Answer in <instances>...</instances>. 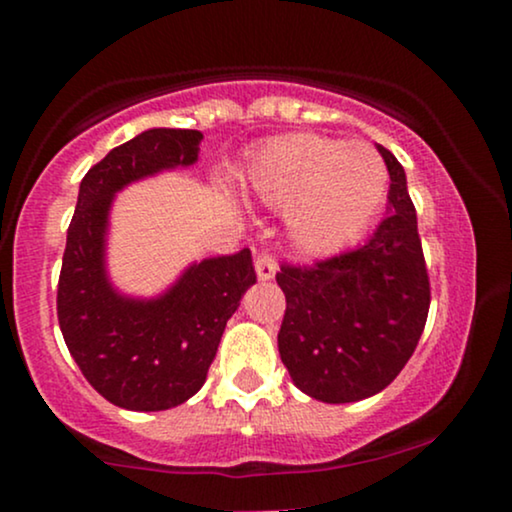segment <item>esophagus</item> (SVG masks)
<instances>
[{
  "label": "esophagus",
  "mask_w": 512,
  "mask_h": 512,
  "mask_svg": "<svg viewBox=\"0 0 512 512\" xmlns=\"http://www.w3.org/2000/svg\"><path fill=\"white\" fill-rule=\"evenodd\" d=\"M276 269H279V264H276L272 252H262V255H257L255 260V272H257V279L260 281H269L274 279Z\"/></svg>",
  "instance_id": "esophagus-1"
}]
</instances>
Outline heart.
I'll return each mask as SVG.
<instances>
[{
    "label": "heart",
    "instance_id": "1",
    "mask_svg": "<svg viewBox=\"0 0 512 512\" xmlns=\"http://www.w3.org/2000/svg\"><path fill=\"white\" fill-rule=\"evenodd\" d=\"M387 166L373 146L317 134L269 142L245 170V187L269 207H289L293 243L313 255L351 245L387 197Z\"/></svg>",
    "mask_w": 512,
    "mask_h": 512
}]
</instances>
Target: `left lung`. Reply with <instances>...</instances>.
<instances>
[{
  "label": "left lung",
  "instance_id": "obj_1",
  "mask_svg": "<svg viewBox=\"0 0 512 512\" xmlns=\"http://www.w3.org/2000/svg\"><path fill=\"white\" fill-rule=\"evenodd\" d=\"M390 173V214L366 245L281 264L286 296L279 354L293 383L320 402L344 404L385 390L407 366L426 327L431 284L407 175L378 144Z\"/></svg>",
  "mask_w": 512,
  "mask_h": 512
}]
</instances>
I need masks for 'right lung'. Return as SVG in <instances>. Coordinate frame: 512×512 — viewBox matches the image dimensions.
Segmentation results:
<instances>
[{
	"instance_id": "add662e5",
	"label": "right lung",
	"mask_w": 512,
	"mask_h": 512,
	"mask_svg": "<svg viewBox=\"0 0 512 512\" xmlns=\"http://www.w3.org/2000/svg\"><path fill=\"white\" fill-rule=\"evenodd\" d=\"M199 142L197 129H149L115 146L81 180L57 284V320L76 366L115 407L163 411L195 395L228 317L257 281L248 248L192 264L154 301L120 296L105 276L115 192L163 168L192 166Z\"/></svg>"
}]
</instances>
